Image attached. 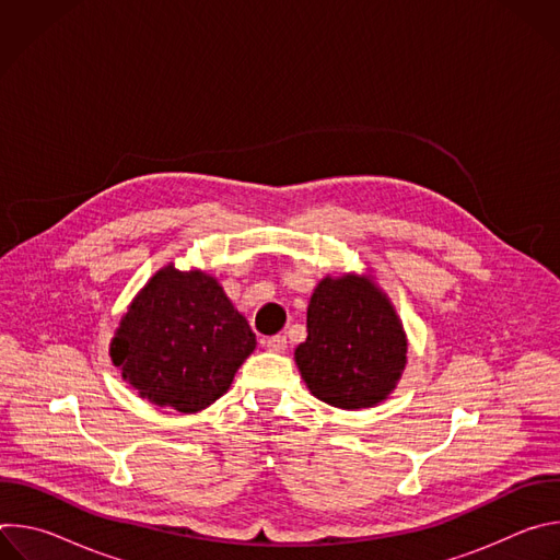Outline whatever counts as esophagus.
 <instances>
[{
  "label": "esophagus",
  "instance_id": "34e87169",
  "mask_svg": "<svg viewBox=\"0 0 560 560\" xmlns=\"http://www.w3.org/2000/svg\"><path fill=\"white\" fill-rule=\"evenodd\" d=\"M264 346L270 350V352H283L288 348V339L283 335H275V337H268L264 341Z\"/></svg>",
  "mask_w": 560,
  "mask_h": 560
}]
</instances>
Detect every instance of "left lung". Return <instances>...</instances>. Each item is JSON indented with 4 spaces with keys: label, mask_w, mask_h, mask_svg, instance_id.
<instances>
[{
    "label": "left lung",
    "mask_w": 560,
    "mask_h": 560,
    "mask_svg": "<svg viewBox=\"0 0 560 560\" xmlns=\"http://www.w3.org/2000/svg\"><path fill=\"white\" fill-rule=\"evenodd\" d=\"M408 339L387 294L365 275L326 277L307 305V339L294 350L310 392L341 410L374 408L408 363Z\"/></svg>",
    "instance_id": "8db88e82"
}]
</instances>
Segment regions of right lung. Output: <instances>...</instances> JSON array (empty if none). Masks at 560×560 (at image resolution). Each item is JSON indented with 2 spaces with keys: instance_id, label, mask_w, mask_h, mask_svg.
<instances>
[{
  "instance_id": "add662e5",
  "label": "right lung",
  "mask_w": 560,
  "mask_h": 560,
  "mask_svg": "<svg viewBox=\"0 0 560 560\" xmlns=\"http://www.w3.org/2000/svg\"><path fill=\"white\" fill-rule=\"evenodd\" d=\"M255 348L246 316L214 277L168 264L128 305L110 359L141 398L190 415L228 392Z\"/></svg>"
}]
</instances>
